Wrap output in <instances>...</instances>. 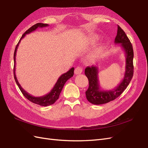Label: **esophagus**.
I'll return each mask as SVG.
<instances>
[{"mask_svg": "<svg viewBox=\"0 0 148 148\" xmlns=\"http://www.w3.org/2000/svg\"><path fill=\"white\" fill-rule=\"evenodd\" d=\"M82 67L81 66H78L75 69L74 73L75 74H80L82 73Z\"/></svg>", "mask_w": 148, "mask_h": 148, "instance_id": "esophagus-1", "label": "esophagus"}]
</instances>
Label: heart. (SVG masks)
I'll return each instance as SVG.
<instances>
[{
	"instance_id": "obj_1",
	"label": "heart",
	"mask_w": 148,
	"mask_h": 148,
	"mask_svg": "<svg viewBox=\"0 0 148 148\" xmlns=\"http://www.w3.org/2000/svg\"><path fill=\"white\" fill-rule=\"evenodd\" d=\"M103 54V49L102 48H99L97 49H95L94 51L91 54L90 58L93 60H98V59L100 58L102 56Z\"/></svg>"
}]
</instances>
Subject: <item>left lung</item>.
I'll return each mask as SVG.
<instances>
[{
    "label": "left lung",
    "instance_id": "left-lung-1",
    "mask_svg": "<svg viewBox=\"0 0 148 148\" xmlns=\"http://www.w3.org/2000/svg\"><path fill=\"white\" fill-rule=\"evenodd\" d=\"M115 43L120 44L125 54V71L123 79L119 85L113 89L102 90L98 77V67L87 66L85 69V74L88 78L89 86L86 92V95L87 100L92 104H104L119 97L128 87L133 77L134 69L133 46L125 32L119 25Z\"/></svg>",
    "mask_w": 148,
    "mask_h": 148
}]
</instances>
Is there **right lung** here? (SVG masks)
Masks as SVG:
<instances>
[{
	"label": "right lung",
	"mask_w": 148,
	"mask_h": 148,
	"mask_svg": "<svg viewBox=\"0 0 148 148\" xmlns=\"http://www.w3.org/2000/svg\"><path fill=\"white\" fill-rule=\"evenodd\" d=\"M48 26H49L48 24L38 23L34 25H33L32 27L29 28L28 30H27L23 33L22 36L21 37V38L19 40L18 44L16 46V48L15 49V51H14V79H15V81L16 84H17V86H18V87L20 88V90H21V92H22L23 95L25 97H26L28 100L30 101V102L34 103H36V104H38L39 105H41V106H44V107L49 106V105L53 104L58 99L65 83L66 82L67 80L69 79L71 77L73 76L74 67H72V68H71L67 72V73L62 74L61 76L58 78L56 83L55 84V85H54V86L53 87L51 90L48 93V94H46L43 96H41V97H34L25 91L22 87V86H20V84H19L17 78H16V74H15V65H16V60H15L16 58L15 57H16V51H17L18 46L20 43L21 40H22V38H23L25 36V35L35 31L38 28H43V27H46Z\"/></svg>",
	"instance_id": "1"
}]
</instances>
